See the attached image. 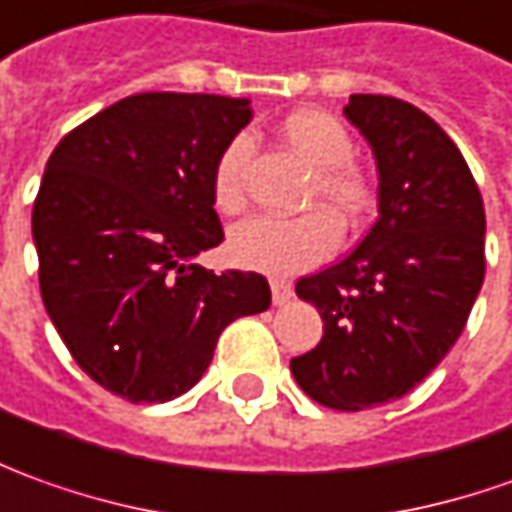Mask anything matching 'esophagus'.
<instances>
[{"instance_id":"1","label":"esophagus","mask_w":512,"mask_h":512,"mask_svg":"<svg viewBox=\"0 0 512 512\" xmlns=\"http://www.w3.org/2000/svg\"><path fill=\"white\" fill-rule=\"evenodd\" d=\"M271 300L274 305H285V302L294 300V285L283 280V277H271Z\"/></svg>"}]
</instances>
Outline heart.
I'll list each match as a JSON object with an SVG mask.
<instances>
[{
	"mask_svg": "<svg viewBox=\"0 0 512 512\" xmlns=\"http://www.w3.org/2000/svg\"><path fill=\"white\" fill-rule=\"evenodd\" d=\"M280 139L314 168L305 201L328 210H308L291 218L257 215L229 232L232 263L266 274H297L322 263L347 229L361 227L375 210L373 179L353 162V137L339 117L322 109L291 111L280 123ZM249 139L235 137L224 145L212 168V207L221 215H238L246 207L243 162Z\"/></svg>",
	"mask_w": 512,
	"mask_h": 512,
	"instance_id": "b5f03b06",
	"label": "heart"
}]
</instances>
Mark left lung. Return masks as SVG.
<instances>
[{
  "instance_id": "1",
  "label": "left lung",
  "mask_w": 512,
  "mask_h": 512,
  "mask_svg": "<svg viewBox=\"0 0 512 512\" xmlns=\"http://www.w3.org/2000/svg\"><path fill=\"white\" fill-rule=\"evenodd\" d=\"M378 165V221L342 263L302 277L322 342L291 358L316 403L361 412L417 387L460 339L485 280V207L460 148L406 100L350 95Z\"/></svg>"
}]
</instances>
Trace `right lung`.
I'll return each instance as SVG.
<instances>
[{
    "label": "right lung",
    "instance_id": "add662e5",
    "mask_svg": "<svg viewBox=\"0 0 512 512\" xmlns=\"http://www.w3.org/2000/svg\"><path fill=\"white\" fill-rule=\"evenodd\" d=\"M249 120L246 97L142 92L72 128L47 162L41 300L78 367L125 401L179 398L221 330L271 305L263 274L196 263L224 241L212 168Z\"/></svg>",
    "mask_w": 512,
    "mask_h": 512
}]
</instances>
